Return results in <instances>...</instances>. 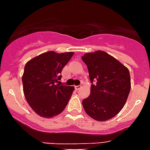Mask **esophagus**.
<instances>
[{"mask_svg":"<svg viewBox=\"0 0 150 150\" xmlns=\"http://www.w3.org/2000/svg\"><path fill=\"white\" fill-rule=\"evenodd\" d=\"M81 85H77V86H75V88L76 89V90H79V89L81 88Z\"/></svg>","mask_w":150,"mask_h":150,"instance_id":"34e87169","label":"esophagus"}]
</instances>
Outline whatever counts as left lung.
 Instances as JSON below:
<instances>
[{"label":"left lung","instance_id":"8db88e82","mask_svg":"<svg viewBox=\"0 0 150 150\" xmlns=\"http://www.w3.org/2000/svg\"><path fill=\"white\" fill-rule=\"evenodd\" d=\"M88 69L91 94L82 100L91 117L106 121L122 110L127 100L131 83L129 70L104 51L86 53L81 57Z\"/></svg>","mask_w":150,"mask_h":150}]
</instances>
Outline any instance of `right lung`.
Instances as JSON below:
<instances>
[{"label": "right lung", "mask_w": 150, "mask_h": 150, "mask_svg": "<svg viewBox=\"0 0 150 150\" xmlns=\"http://www.w3.org/2000/svg\"><path fill=\"white\" fill-rule=\"evenodd\" d=\"M74 52H46L26 64L22 81L26 101L35 113L50 118L63 111L74 87L59 85L62 70Z\"/></svg>", "instance_id": "1"}]
</instances>
